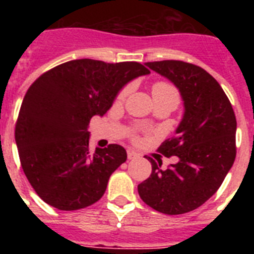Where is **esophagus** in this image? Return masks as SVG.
Here are the masks:
<instances>
[{"mask_svg": "<svg viewBox=\"0 0 254 254\" xmlns=\"http://www.w3.org/2000/svg\"><path fill=\"white\" fill-rule=\"evenodd\" d=\"M138 156V154L137 152H134L133 150H128V151H127V158L129 159V160H131V159H136Z\"/></svg>", "mask_w": 254, "mask_h": 254, "instance_id": "1", "label": "esophagus"}]
</instances>
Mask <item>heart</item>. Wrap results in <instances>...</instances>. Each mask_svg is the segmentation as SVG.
Segmentation results:
<instances>
[{"mask_svg": "<svg viewBox=\"0 0 254 254\" xmlns=\"http://www.w3.org/2000/svg\"><path fill=\"white\" fill-rule=\"evenodd\" d=\"M132 90V85H126L125 87L121 89V91L117 95V102H123L125 98L131 93ZM152 91V96H154V99H161V98H174V99L178 100L179 94L178 90L176 89L174 85H172L170 82L167 81H156L154 82L151 87Z\"/></svg>", "mask_w": 254, "mask_h": 254, "instance_id": "heart-1", "label": "heart"}]
</instances>
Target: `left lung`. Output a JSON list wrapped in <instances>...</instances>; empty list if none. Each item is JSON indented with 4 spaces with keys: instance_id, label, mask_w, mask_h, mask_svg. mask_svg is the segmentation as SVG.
<instances>
[{
    "instance_id": "left-lung-1",
    "label": "left lung",
    "mask_w": 254,
    "mask_h": 254,
    "mask_svg": "<svg viewBox=\"0 0 254 254\" xmlns=\"http://www.w3.org/2000/svg\"><path fill=\"white\" fill-rule=\"evenodd\" d=\"M169 78L185 100V116L176 136L158 149L179 161L167 170L160 156L149 159L152 172L137 187L143 202L161 214L181 215L196 210L219 190L237 155V120L223 87L207 71L183 61L147 62Z\"/></svg>"
}]
</instances>
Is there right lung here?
Instances as JSON below:
<instances>
[{"label":"right lung","mask_w":254,"mask_h":254,"mask_svg":"<svg viewBox=\"0 0 254 254\" xmlns=\"http://www.w3.org/2000/svg\"><path fill=\"white\" fill-rule=\"evenodd\" d=\"M150 73L138 62L75 60L40 75L26 91L15 140L21 168L44 202L73 211L99 201L112 173L127 159L117 143L89 149V123L112 107L132 78Z\"/></svg>","instance_id":"add662e5"}]
</instances>
